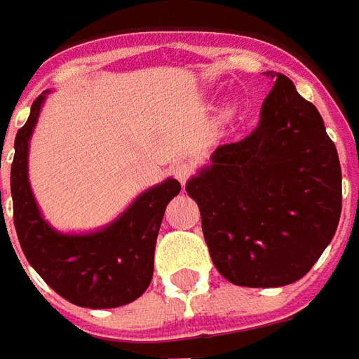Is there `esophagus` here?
Masks as SVG:
<instances>
[{
	"instance_id": "obj_1",
	"label": "esophagus",
	"mask_w": 359,
	"mask_h": 359,
	"mask_svg": "<svg viewBox=\"0 0 359 359\" xmlns=\"http://www.w3.org/2000/svg\"><path fill=\"white\" fill-rule=\"evenodd\" d=\"M192 172H194V167L188 161H180V163L172 167V175H175V179L179 180L180 184H187V180L192 177Z\"/></svg>"
}]
</instances>
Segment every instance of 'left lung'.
Instances as JSON below:
<instances>
[{"instance_id": "1", "label": "left lung", "mask_w": 359, "mask_h": 359, "mask_svg": "<svg viewBox=\"0 0 359 359\" xmlns=\"http://www.w3.org/2000/svg\"><path fill=\"white\" fill-rule=\"evenodd\" d=\"M259 123L241 142L219 146L187 182L217 271L233 285L296 283L331 244L342 210L339 154L313 103L285 74Z\"/></svg>"}]
</instances>
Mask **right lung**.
<instances>
[{"mask_svg":"<svg viewBox=\"0 0 359 359\" xmlns=\"http://www.w3.org/2000/svg\"><path fill=\"white\" fill-rule=\"evenodd\" d=\"M48 94L50 90L36 97L28 121L15 136L11 196L20 248L36 273L74 306L107 309L130 304L151 283L157 233L167 203L180 192V182L169 177L144 190L117 219L90 233L53 229L28 180L30 138Z\"/></svg>","mask_w":359,"mask_h":359,"instance_id":"1","label":"right lung"}]
</instances>
